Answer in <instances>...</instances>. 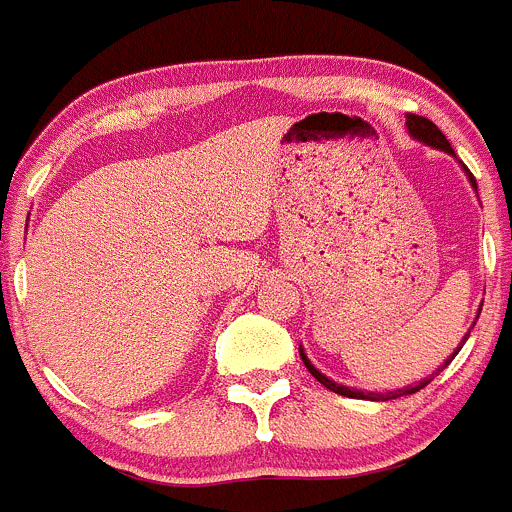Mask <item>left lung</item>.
I'll return each instance as SVG.
<instances>
[{
    "mask_svg": "<svg viewBox=\"0 0 512 512\" xmlns=\"http://www.w3.org/2000/svg\"><path fill=\"white\" fill-rule=\"evenodd\" d=\"M405 119H408V130H410V135L413 137H418L420 142H428V145H433V147H438V150H445V152H450V155H455L453 152V147H450V142L445 140V135L443 132L438 130V127H435L433 122H430L428 117H420V114H405ZM465 172H468V177H470V182H473V187L475 190H478V185H475V177H473V172L468 170V167H465ZM470 337V332L468 335L463 337V342L468 340ZM463 342H460V345H463ZM460 350V347H458ZM458 350L453 352V357L458 355ZM300 355H302V362H305V367L307 370H310V375L315 377L317 382H322V385H325L327 390H332V393H337V395H345V398H357V400H395V398H403V395H413V393H418V390H423L425 385H428L430 382V377L428 380H423V382H418V385H410V388H405V390H395V393H385V395H377V393H360V390H350V388H345V385H337V382H332L330 377H325L322 375L320 370H317L315 365H312L310 360H307L305 357V352L300 350ZM453 357H450V360H453ZM450 360L445 362L443 367H448L450 365ZM443 367H440V370H443ZM438 370V372H440ZM438 372H435V375H438Z\"/></svg>",
    "mask_w": 512,
    "mask_h": 512,
    "instance_id": "obj_1",
    "label": "left lung"
}]
</instances>
